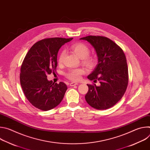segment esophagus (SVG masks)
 <instances>
[{"instance_id": "1", "label": "esophagus", "mask_w": 150, "mask_h": 150, "mask_svg": "<svg viewBox=\"0 0 150 150\" xmlns=\"http://www.w3.org/2000/svg\"><path fill=\"white\" fill-rule=\"evenodd\" d=\"M78 85V83H76V82H71L69 85L71 87H73V86H75V85Z\"/></svg>"}]
</instances>
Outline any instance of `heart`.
Masks as SVG:
<instances>
[{
	"label": "heart",
	"mask_w": 150,
	"mask_h": 150,
	"mask_svg": "<svg viewBox=\"0 0 150 150\" xmlns=\"http://www.w3.org/2000/svg\"><path fill=\"white\" fill-rule=\"evenodd\" d=\"M71 50L76 54L79 57L81 58L82 62L88 67H93L95 65L96 59L92 56L90 55V49L88 45L83 42H77L71 46ZM66 54L65 51L63 50L60 52L58 56V63H62ZM85 73V70L83 68H76L70 69L67 74L66 76L70 80L76 81L81 79V75Z\"/></svg>",
	"instance_id": "1"
}]
</instances>
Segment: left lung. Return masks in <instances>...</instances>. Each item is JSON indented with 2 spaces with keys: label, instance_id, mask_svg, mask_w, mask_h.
<instances>
[{
  "label": "left lung",
  "instance_id": "left-lung-1",
  "mask_svg": "<svg viewBox=\"0 0 150 150\" xmlns=\"http://www.w3.org/2000/svg\"><path fill=\"white\" fill-rule=\"evenodd\" d=\"M88 41L98 57V65L88 78L96 84H87L88 91L85 100L98 110L109 109L123 96L129 76L126 56L123 50L110 38L100 35H88L80 38Z\"/></svg>",
  "mask_w": 150,
  "mask_h": 150
}]
</instances>
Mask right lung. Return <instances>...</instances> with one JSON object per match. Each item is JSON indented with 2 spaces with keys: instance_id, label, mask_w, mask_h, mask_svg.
<instances>
[{
  "instance_id": "right-lung-1",
  "label": "right lung",
  "mask_w": 150,
  "mask_h": 150,
  "mask_svg": "<svg viewBox=\"0 0 150 150\" xmlns=\"http://www.w3.org/2000/svg\"><path fill=\"white\" fill-rule=\"evenodd\" d=\"M73 38H48L31 47L21 67L20 83L23 92L35 108L43 111L59 105L67 90V85L48 81L47 75L56 70L57 56L62 45Z\"/></svg>"
}]
</instances>
